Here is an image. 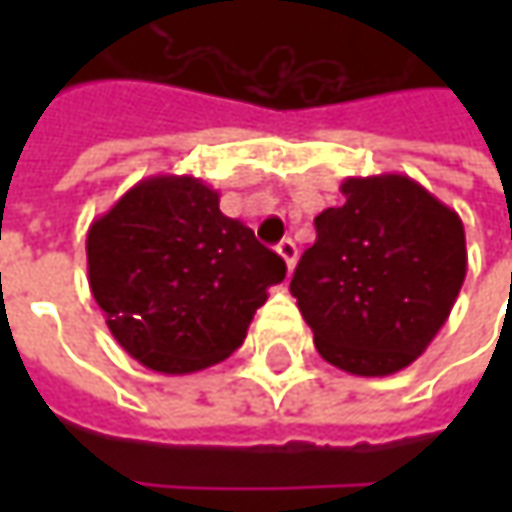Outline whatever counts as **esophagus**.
Masks as SVG:
<instances>
[{
	"label": "esophagus",
	"mask_w": 512,
	"mask_h": 512,
	"mask_svg": "<svg viewBox=\"0 0 512 512\" xmlns=\"http://www.w3.org/2000/svg\"><path fill=\"white\" fill-rule=\"evenodd\" d=\"M276 253L285 259L287 270H293V265H296V259H299V250H296V245L290 242V239H282L279 245H276Z\"/></svg>",
	"instance_id": "obj_1"
}]
</instances>
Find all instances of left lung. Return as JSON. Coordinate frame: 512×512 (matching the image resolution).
Segmentation results:
<instances>
[{"label":"left lung","mask_w":512,"mask_h":512,"mask_svg":"<svg viewBox=\"0 0 512 512\" xmlns=\"http://www.w3.org/2000/svg\"><path fill=\"white\" fill-rule=\"evenodd\" d=\"M316 216L290 279L319 356L353 376L413 364L447 322L467 273L453 207L402 173L350 176Z\"/></svg>","instance_id":"8db88e82"}]
</instances>
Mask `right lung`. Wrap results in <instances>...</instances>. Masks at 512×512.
<instances>
[{"label": "right lung", "mask_w": 512, "mask_h": 512, "mask_svg": "<svg viewBox=\"0 0 512 512\" xmlns=\"http://www.w3.org/2000/svg\"><path fill=\"white\" fill-rule=\"evenodd\" d=\"M285 270L196 176H148L88 227L90 293L113 339L168 376L227 359Z\"/></svg>", "instance_id": "right-lung-1"}]
</instances>
